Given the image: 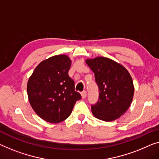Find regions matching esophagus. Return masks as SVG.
I'll list each match as a JSON object with an SVG mask.
<instances>
[{"label": "esophagus", "mask_w": 159, "mask_h": 159, "mask_svg": "<svg viewBox=\"0 0 159 159\" xmlns=\"http://www.w3.org/2000/svg\"><path fill=\"white\" fill-rule=\"evenodd\" d=\"M80 94H81V96L83 98H86V96H87V92L86 91H82L81 93H80Z\"/></svg>", "instance_id": "1"}]
</instances>
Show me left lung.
Wrapping results in <instances>:
<instances>
[{
    "label": "left lung",
    "instance_id": "left-lung-1",
    "mask_svg": "<svg viewBox=\"0 0 159 159\" xmlns=\"http://www.w3.org/2000/svg\"><path fill=\"white\" fill-rule=\"evenodd\" d=\"M98 87V100L91 105L93 116L112 121L124 114L131 105L134 93L132 78L122 65L105 57L86 60Z\"/></svg>",
    "mask_w": 159,
    "mask_h": 159
}]
</instances>
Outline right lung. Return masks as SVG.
Segmentation results:
<instances>
[{"label": "right lung", "mask_w": 159, "mask_h": 159, "mask_svg": "<svg viewBox=\"0 0 159 159\" xmlns=\"http://www.w3.org/2000/svg\"><path fill=\"white\" fill-rule=\"evenodd\" d=\"M71 61L66 55L43 61L28 81L27 92L35 113L49 123H60L72 112L81 96L75 91L73 80L68 75Z\"/></svg>", "instance_id": "1"}]
</instances>
